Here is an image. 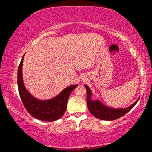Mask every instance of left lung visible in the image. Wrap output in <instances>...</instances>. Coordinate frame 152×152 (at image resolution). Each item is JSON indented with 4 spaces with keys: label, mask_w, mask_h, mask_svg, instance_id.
Masks as SVG:
<instances>
[{
    "label": "left lung",
    "mask_w": 152,
    "mask_h": 152,
    "mask_svg": "<svg viewBox=\"0 0 152 152\" xmlns=\"http://www.w3.org/2000/svg\"><path fill=\"white\" fill-rule=\"evenodd\" d=\"M87 91V105L88 109L92 115L95 117L101 120L112 121L123 117L126 113H127L137 103L139 99L135 102L132 105L126 109H111L102 104L99 101H91V97L92 95L91 91L88 86L84 85Z\"/></svg>",
    "instance_id": "1"
}]
</instances>
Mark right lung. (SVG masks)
Here are the masks:
<instances>
[{
	"label": "right lung",
	"instance_id": "add662e5",
	"mask_svg": "<svg viewBox=\"0 0 152 152\" xmlns=\"http://www.w3.org/2000/svg\"><path fill=\"white\" fill-rule=\"evenodd\" d=\"M23 58L19 66L17 84L23 104L28 113L35 119L43 121H54L63 116L65 113L68 97L78 84L67 87L61 93L48 101H39L31 96L25 88L22 77V66Z\"/></svg>",
	"mask_w": 152,
	"mask_h": 152
}]
</instances>
